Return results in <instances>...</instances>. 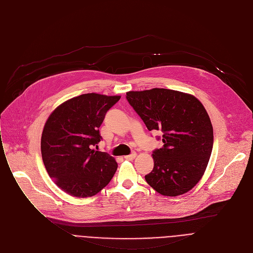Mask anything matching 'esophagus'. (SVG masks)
<instances>
[{"label":"esophagus","instance_id":"esophagus-1","mask_svg":"<svg viewBox=\"0 0 253 253\" xmlns=\"http://www.w3.org/2000/svg\"><path fill=\"white\" fill-rule=\"evenodd\" d=\"M135 157H136V154H135V153H132L131 155L126 156V157H125V160H126V161H132L133 159H135Z\"/></svg>","mask_w":253,"mask_h":253}]
</instances>
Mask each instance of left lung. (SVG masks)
<instances>
[{"label": "left lung", "instance_id": "1", "mask_svg": "<svg viewBox=\"0 0 253 253\" xmlns=\"http://www.w3.org/2000/svg\"><path fill=\"white\" fill-rule=\"evenodd\" d=\"M126 99L148 130H162V148L153 153L154 169L146 182L167 196L189 191L203 177L213 145L210 116L192 94L151 88L127 91Z\"/></svg>", "mask_w": 253, "mask_h": 253}]
</instances>
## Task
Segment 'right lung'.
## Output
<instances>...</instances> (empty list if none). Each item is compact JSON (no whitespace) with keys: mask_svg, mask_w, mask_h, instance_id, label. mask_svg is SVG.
I'll use <instances>...</instances> for the list:
<instances>
[{"mask_svg":"<svg viewBox=\"0 0 253 253\" xmlns=\"http://www.w3.org/2000/svg\"><path fill=\"white\" fill-rule=\"evenodd\" d=\"M120 98L81 94L66 100L47 118L41 139L42 162L49 177L68 194L92 196L113 178L116 160L91 147L102 139L98 127Z\"/></svg>","mask_w":253,"mask_h":253,"instance_id":"obj_1","label":"right lung"}]
</instances>
